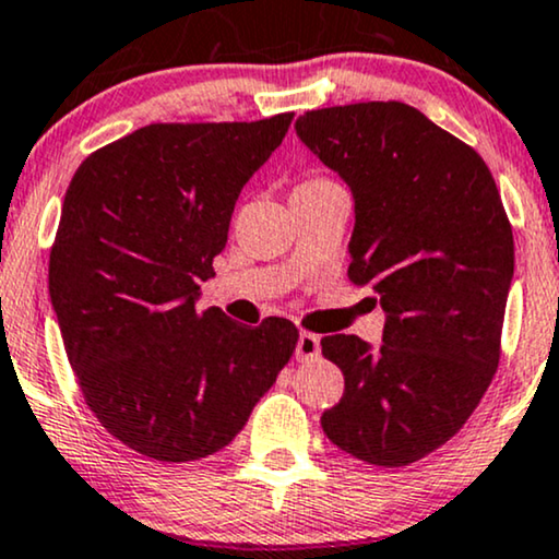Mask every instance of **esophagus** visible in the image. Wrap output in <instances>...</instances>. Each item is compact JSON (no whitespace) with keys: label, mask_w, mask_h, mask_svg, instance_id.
I'll return each mask as SVG.
<instances>
[{"label":"esophagus","mask_w":559,"mask_h":559,"mask_svg":"<svg viewBox=\"0 0 559 559\" xmlns=\"http://www.w3.org/2000/svg\"><path fill=\"white\" fill-rule=\"evenodd\" d=\"M295 357L300 361H313L321 357V338L310 331H300V338H297Z\"/></svg>","instance_id":"obj_1"}]
</instances>
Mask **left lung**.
I'll return each mask as SVG.
<instances>
[{"instance_id": "left-lung-1", "label": "left lung", "mask_w": 559, "mask_h": 559, "mask_svg": "<svg viewBox=\"0 0 559 559\" xmlns=\"http://www.w3.org/2000/svg\"><path fill=\"white\" fill-rule=\"evenodd\" d=\"M297 135L352 187L349 280L388 313L382 344L333 333L344 395L321 416L333 444L405 467L465 426L501 361L513 234L480 154L403 103L310 110Z\"/></svg>"}]
</instances>
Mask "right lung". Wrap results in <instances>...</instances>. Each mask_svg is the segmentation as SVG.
Masks as SVG:
<instances>
[{"instance_id":"add662e5","label":"right lung","mask_w":559,"mask_h":559,"mask_svg":"<svg viewBox=\"0 0 559 559\" xmlns=\"http://www.w3.org/2000/svg\"><path fill=\"white\" fill-rule=\"evenodd\" d=\"M293 112L151 122L90 154L50 246L48 287L76 385L115 439L158 462L234 441L297 346L287 318L198 313L230 215Z\"/></svg>"}]
</instances>
